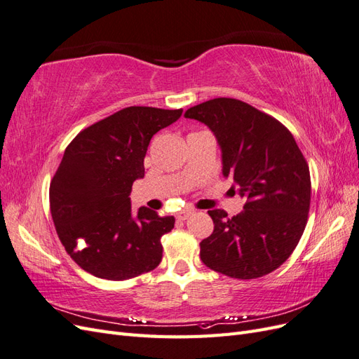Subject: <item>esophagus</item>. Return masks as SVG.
Listing matches in <instances>:
<instances>
[{
    "label": "esophagus",
    "instance_id": "obj_1",
    "mask_svg": "<svg viewBox=\"0 0 359 359\" xmlns=\"http://www.w3.org/2000/svg\"><path fill=\"white\" fill-rule=\"evenodd\" d=\"M191 214H193L191 210H182V211H180V212L177 214V219H178V220H187Z\"/></svg>",
    "mask_w": 359,
    "mask_h": 359
}]
</instances>
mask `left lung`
I'll list each match as a JSON object with an SVG mask.
<instances>
[{
    "mask_svg": "<svg viewBox=\"0 0 359 359\" xmlns=\"http://www.w3.org/2000/svg\"><path fill=\"white\" fill-rule=\"evenodd\" d=\"M186 118L208 126L223 153V175L245 199L227 217L208 211L212 233L201 243L202 262L227 277L252 280L283 265L306 229L311 181L306 157L278 119L245 102L219 97L190 107Z\"/></svg>",
    "mask_w": 359,
    "mask_h": 359,
    "instance_id": "left-lung-1",
    "label": "left lung"
}]
</instances>
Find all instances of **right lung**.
Returning a JSON list of instances; mask_svg holds the SVG:
<instances>
[{
	"label": "right lung",
	"mask_w": 359,
	"mask_h": 359,
	"mask_svg": "<svg viewBox=\"0 0 359 359\" xmlns=\"http://www.w3.org/2000/svg\"><path fill=\"white\" fill-rule=\"evenodd\" d=\"M181 114L124 107L83 128L64 151L49 187L50 214L67 255L86 273L121 281L161 262L160 238L173 229L175 219L145 206L133 217L128 196L133 182L145 175L151 137Z\"/></svg>",
	"instance_id": "add662e5"
}]
</instances>
